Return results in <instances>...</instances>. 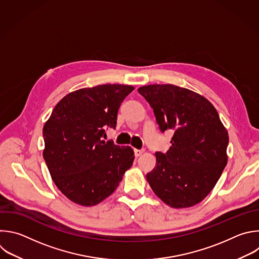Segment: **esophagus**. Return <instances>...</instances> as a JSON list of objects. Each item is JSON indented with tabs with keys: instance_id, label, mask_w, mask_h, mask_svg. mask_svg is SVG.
Here are the masks:
<instances>
[{
	"instance_id": "obj_1",
	"label": "esophagus",
	"mask_w": 259,
	"mask_h": 259,
	"mask_svg": "<svg viewBox=\"0 0 259 259\" xmlns=\"http://www.w3.org/2000/svg\"><path fill=\"white\" fill-rule=\"evenodd\" d=\"M144 152V149H134V153L136 156H140Z\"/></svg>"
}]
</instances>
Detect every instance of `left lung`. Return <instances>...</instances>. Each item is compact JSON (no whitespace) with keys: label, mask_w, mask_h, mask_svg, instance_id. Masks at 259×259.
I'll return each instance as SVG.
<instances>
[{"label":"left lung","mask_w":259,"mask_h":259,"mask_svg":"<svg viewBox=\"0 0 259 259\" xmlns=\"http://www.w3.org/2000/svg\"><path fill=\"white\" fill-rule=\"evenodd\" d=\"M138 92L153 109L161 132L174 130L166 153H155L147 182L170 207L199 203L228 162L229 135L215 108L204 97L173 84L145 85Z\"/></svg>","instance_id":"8db88e82"}]
</instances>
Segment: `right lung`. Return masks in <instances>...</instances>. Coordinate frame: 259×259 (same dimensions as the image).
Returning <instances> with one entry per match:
<instances>
[{
    "instance_id": "obj_1",
    "label": "right lung",
    "mask_w": 259,
    "mask_h": 259,
    "mask_svg": "<svg viewBox=\"0 0 259 259\" xmlns=\"http://www.w3.org/2000/svg\"><path fill=\"white\" fill-rule=\"evenodd\" d=\"M133 90L131 85L104 84L72 92L46 122L44 158L58 189L74 203L99 204L131 167L133 149L102 137L107 127L116 128L118 110Z\"/></svg>"
}]
</instances>
